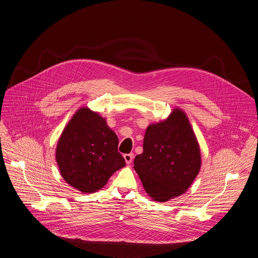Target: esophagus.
<instances>
[{
  "instance_id": "obj_1",
  "label": "esophagus",
  "mask_w": 258,
  "mask_h": 258,
  "mask_svg": "<svg viewBox=\"0 0 258 258\" xmlns=\"http://www.w3.org/2000/svg\"><path fill=\"white\" fill-rule=\"evenodd\" d=\"M123 158L125 160V163L126 164H131L132 161H133V158H134V154L133 153H127V154H124L123 155Z\"/></svg>"
}]
</instances>
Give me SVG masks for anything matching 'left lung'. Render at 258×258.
<instances>
[{
    "mask_svg": "<svg viewBox=\"0 0 258 258\" xmlns=\"http://www.w3.org/2000/svg\"><path fill=\"white\" fill-rule=\"evenodd\" d=\"M146 193L157 202L186 192L200 171V147L186 114L173 110L165 120L147 126L143 151L135 158Z\"/></svg>",
    "mask_w": 258,
    "mask_h": 258,
    "instance_id": "obj_1",
    "label": "left lung"
}]
</instances>
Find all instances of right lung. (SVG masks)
I'll use <instances>...</instances> for the list:
<instances>
[{"label":"right lung","instance_id":"obj_1","mask_svg":"<svg viewBox=\"0 0 258 258\" xmlns=\"http://www.w3.org/2000/svg\"><path fill=\"white\" fill-rule=\"evenodd\" d=\"M117 145L118 139L104 117L88 108L79 109L58 141L55 156L61 176L82 193L98 191L125 166Z\"/></svg>","mask_w":258,"mask_h":258}]
</instances>
